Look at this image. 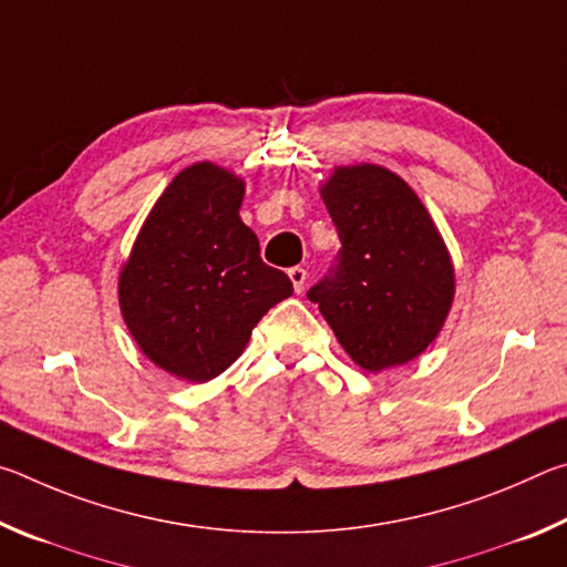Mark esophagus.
Returning a JSON list of instances; mask_svg holds the SVG:
<instances>
[{
  "mask_svg": "<svg viewBox=\"0 0 567 567\" xmlns=\"http://www.w3.org/2000/svg\"><path fill=\"white\" fill-rule=\"evenodd\" d=\"M287 275H290L292 287H295V292L300 295V292L305 290V282H307V270H305V267H292V270L287 272Z\"/></svg>",
  "mask_w": 567,
  "mask_h": 567,
  "instance_id": "34e87169",
  "label": "esophagus"
}]
</instances>
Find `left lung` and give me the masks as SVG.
<instances>
[{
	"label": "left lung",
	"mask_w": 567,
	"mask_h": 567,
	"mask_svg": "<svg viewBox=\"0 0 567 567\" xmlns=\"http://www.w3.org/2000/svg\"><path fill=\"white\" fill-rule=\"evenodd\" d=\"M320 195L342 249L307 297L362 370L415 360L455 297L453 257L433 217L405 179L368 162L334 167Z\"/></svg>",
	"instance_id": "1"
}]
</instances>
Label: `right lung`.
<instances>
[{
    "label": "right lung",
    "instance_id": "obj_1",
    "mask_svg": "<svg viewBox=\"0 0 567 567\" xmlns=\"http://www.w3.org/2000/svg\"><path fill=\"white\" fill-rule=\"evenodd\" d=\"M245 179L195 162L162 192L120 270V310L140 350L169 375L207 382L233 364L272 305L292 295L265 265L239 207Z\"/></svg>",
    "mask_w": 567,
    "mask_h": 567
}]
</instances>
